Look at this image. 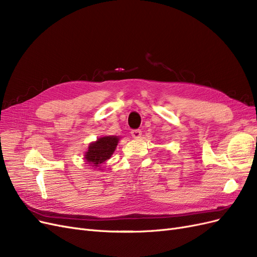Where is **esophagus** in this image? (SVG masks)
I'll list each match as a JSON object with an SVG mask.
<instances>
[{"label":"esophagus","mask_w":257,"mask_h":257,"mask_svg":"<svg viewBox=\"0 0 257 257\" xmlns=\"http://www.w3.org/2000/svg\"><path fill=\"white\" fill-rule=\"evenodd\" d=\"M131 135L134 139H138L142 137V131L141 130H133L131 132Z\"/></svg>","instance_id":"obj_1"}]
</instances>
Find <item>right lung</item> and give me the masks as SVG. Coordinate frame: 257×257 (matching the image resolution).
Listing matches in <instances>:
<instances>
[{"label":"right lung","instance_id":"right-lung-1","mask_svg":"<svg viewBox=\"0 0 257 257\" xmlns=\"http://www.w3.org/2000/svg\"><path fill=\"white\" fill-rule=\"evenodd\" d=\"M119 141L120 136H103L90 143L88 150L84 152V162L100 170V165L111 158Z\"/></svg>","mask_w":257,"mask_h":257}]
</instances>
